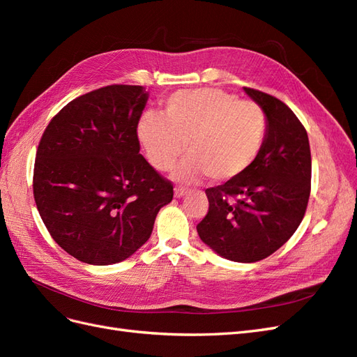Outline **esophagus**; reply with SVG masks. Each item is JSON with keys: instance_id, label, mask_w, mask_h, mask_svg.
<instances>
[{"instance_id": "34e87169", "label": "esophagus", "mask_w": 357, "mask_h": 357, "mask_svg": "<svg viewBox=\"0 0 357 357\" xmlns=\"http://www.w3.org/2000/svg\"><path fill=\"white\" fill-rule=\"evenodd\" d=\"M185 195H188V189L180 188V186L174 189V197H176V198H183Z\"/></svg>"}]
</instances>
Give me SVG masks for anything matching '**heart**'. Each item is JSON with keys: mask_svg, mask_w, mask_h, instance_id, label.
I'll return each mask as SVG.
<instances>
[{"mask_svg": "<svg viewBox=\"0 0 357 357\" xmlns=\"http://www.w3.org/2000/svg\"><path fill=\"white\" fill-rule=\"evenodd\" d=\"M266 134L268 116L261 105L213 88L176 92L164 117L146 114L137 128L139 144L159 171L171 169L186 144L189 155L174 171L178 181L238 178L257 159Z\"/></svg>", "mask_w": 357, "mask_h": 357, "instance_id": "obj_1", "label": "heart"}]
</instances>
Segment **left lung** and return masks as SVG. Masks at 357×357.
Instances as JSON below:
<instances>
[{
	"label": "left lung",
	"instance_id": "1",
	"mask_svg": "<svg viewBox=\"0 0 357 357\" xmlns=\"http://www.w3.org/2000/svg\"><path fill=\"white\" fill-rule=\"evenodd\" d=\"M244 92L268 116L265 144L243 176L205 190L210 207L197 231L219 256L252 264L278 250L304 219L311 153L305 128L284 102L256 89Z\"/></svg>",
	"mask_w": 357,
	"mask_h": 357
}]
</instances>
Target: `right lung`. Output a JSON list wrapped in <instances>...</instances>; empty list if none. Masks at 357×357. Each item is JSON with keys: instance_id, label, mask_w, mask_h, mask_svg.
Instances as JSON below:
<instances>
[{"instance_id": "1", "label": "right lung", "mask_w": 357, "mask_h": 357, "mask_svg": "<svg viewBox=\"0 0 357 357\" xmlns=\"http://www.w3.org/2000/svg\"><path fill=\"white\" fill-rule=\"evenodd\" d=\"M143 86L112 84L68 102L37 149L34 199L52 238L89 265H113L152 235L171 181L139 155Z\"/></svg>"}]
</instances>
